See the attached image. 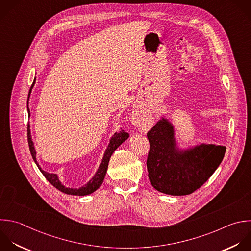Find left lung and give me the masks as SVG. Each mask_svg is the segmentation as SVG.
Wrapping results in <instances>:
<instances>
[{
  "label": "left lung",
  "mask_w": 251,
  "mask_h": 251,
  "mask_svg": "<svg viewBox=\"0 0 251 251\" xmlns=\"http://www.w3.org/2000/svg\"><path fill=\"white\" fill-rule=\"evenodd\" d=\"M148 176L152 186L170 195H187L203 185L217 170L226 147L200 143L181 148L174 124L161 118L148 131Z\"/></svg>",
  "instance_id": "obj_1"
}]
</instances>
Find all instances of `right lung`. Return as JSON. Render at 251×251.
<instances>
[{
  "label": "right lung",
  "instance_id": "obj_1",
  "mask_svg": "<svg viewBox=\"0 0 251 251\" xmlns=\"http://www.w3.org/2000/svg\"><path fill=\"white\" fill-rule=\"evenodd\" d=\"M35 80L36 78H34L33 80V83L30 87V90H29V93H28V98H27V112H28V115L30 117V111H29V108H28V101H29V97H30V93L32 91V88L35 84ZM27 136H28V145H29V150H30V153H31V156L35 162V164L37 165L38 169L40 170V172L43 174V176L46 177V179L52 184L54 185L57 189H59L60 191L64 192V193H67V194H72V195H78V196H84V195H88V194H91L93 193L95 190H97L101 184L103 183V180L105 178V176H106V173H107V169H108V165H109V161H110V158L112 156V154L115 152V150L123 143L125 142L128 137H129V134L127 132H126L125 130H121L119 132H115L113 134V136L110 138V142L104 152V155H103V158H102V161L95 173V175L90 178L89 181H87L84 185L80 186L79 188H73V187H67L65 186L60 178H59V176L57 174H53V173H48L46 171H44L40 165L38 164L37 160H36V150H35V147H34V143L32 141V136H31V131H30V125L28 124V126H27Z\"/></svg>",
  "mask_w": 251,
  "mask_h": 251
}]
</instances>
